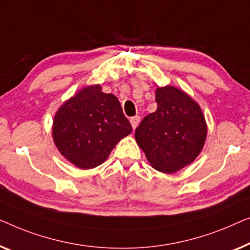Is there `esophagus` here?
Returning <instances> with one entry per match:
<instances>
[{"label":"esophagus","instance_id":"esophagus-1","mask_svg":"<svg viewBox=\"0 0 250 250\" xmlns=\"http://www.w3.org/2000/svg\"><path fill=\"white\" fill-rule=\"evenodd\" d=\"M139 122H140V118L138 117V115H136V117H133V118L130 119V124H131L133 129H136L137 126H138Z\"/></svg>","mask_w":250,"mask_h":250}]
</instances>
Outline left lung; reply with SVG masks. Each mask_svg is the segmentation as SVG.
Returning a JSON list of instances; mask_svg holds the SVG:
<instances>
[{
  "instance_id": "obj_1",
  "label": "left lung",
  "mask_w": 250,
  "mask_h": 250,
  "mask_svg": "<svg viewBox=\"0 0 250 250\" xmlns=\"http://www.w3.org/2000/svg\"><path fill=\"white\" fill-rule=\"evenodd\" d=\"M157 110L146 115L135 138L155 170L174 173L191 164L207 137L203 111L194 98L174 86L155 90Z\"/></svg>"
}]
</instances>
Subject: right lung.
I'll use <instances>...</instances> for the list:
<instances>
[{"label": "right lung", "mask_w": 250, "mask_h": 250, "mask_svg": "<svg viewBox=\"0 0 250 250\" xmlns=\"http://www.w3.org/2000/svg\"><path fill=\"white\" fill-rule=\"evenodd\" d=\"M132 131L120 102L101 85L86 86L56 111L52 136L61 155L83 170L104 163L115 145Z\"/></svg>", "instance_id": "right-lung-1"}]
</instances>
